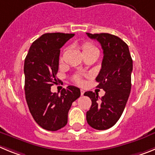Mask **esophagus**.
Segmentation results:
<instances>
[{"instance_id":"obj_1","label":"esophagus","mask_w":155,"mask_h":155,"mask_svg":"<svg viewBox=\"0 0 155 155\" xmlns=\"http://www.w3.org/2000/svg\"><path fill=\"white\" fill-rule=\"evenodd\" d=\"M84 90H81V95H83V94H84Z\"/></svg>"}]
</instances>
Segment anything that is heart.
<instances>
[{
	"label": "heart",
	"mask_w": 155,
	"mask_h": 155,
	"mask_svg": "<svg viewBox=\"0 0 155 155\" xmlns=\"http://www.w3.org/2000/svg\"><path fill=\"white\" fill-rule=\"evenodd\" d=\"M81 49L82 50V53H91V52H97L98 53V48L93 44L92 42H89V41H85L81 44ZM74 81L76 82L77 84H84V81L81 78L79 75H76L74 78Z\"/></svg>",
	"instance_id": "1"
}]
</instances>
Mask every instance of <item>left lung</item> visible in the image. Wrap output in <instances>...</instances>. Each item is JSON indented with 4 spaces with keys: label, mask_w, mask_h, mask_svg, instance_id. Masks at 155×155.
I'll list each match as a JSON object with an SVG mask.
<instances>
[{
    "label": "left lung",
    "mask_w": 155,
    "mask_h": 155,
    "mask_svg": "<svg viewBox=\"0 0 155 155\" xmlns=\"http://www.w3.org/2000/svg\"><path fill=\"white\" fill-rule=\"evenodd\" d=\"M100 42L103 50L102 68L96 78L98 88L105 91L98 94L86 91L84 95L91 100L86 120L90 127L98 130L111 128L123 114L131 90L133 61L127 44L118 36L109 33H86Z\"/></svg>",
    "instance_id": "8db88e82"
}]
</instances>
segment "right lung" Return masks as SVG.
<instances>
[{
  "label": "right lung",
  "mask_w": 155,
  "mask_h": 155,
  "mask_svg": "<svg viewBox=\"0 0 155 155\" xmlns=\"http://www.w3.org/2000/svg\"><path fill=\"white\" fill-rule=\"evenodd\" d=\"M74 34L46 33L32 42L24 64L25 93L28 109L38 125L56 131L68 124L71 106L81 95L75 86L63 88L61 94L51 92L57 84L61 49Z\"/></svg>",
  "instance_id": "obj_1"
}]
</instances>
